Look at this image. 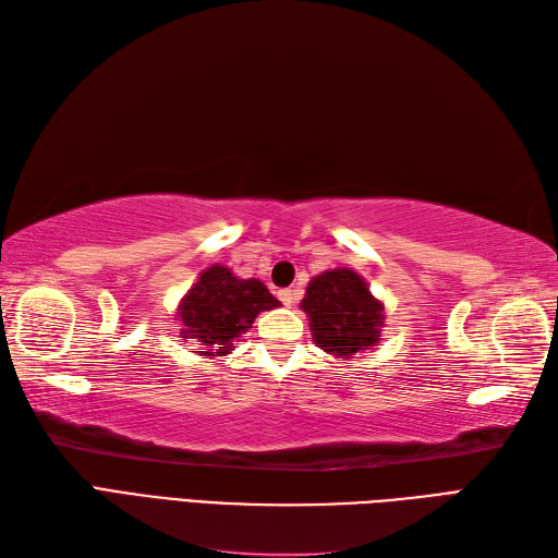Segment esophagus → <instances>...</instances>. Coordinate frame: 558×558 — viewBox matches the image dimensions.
<instances>
[{"label":"esophagus","mask_w":558,"mask_h":558,"mask_svg":"<svg viewBox=\"0 0 558 558\" xmlns=\"http://www.w3.org/2000/svg\"><path fill=\"white\" fill-rule=\"evenodd\" d=\"M295 298H298V291H293V289H283V291H279V300L283 302L286 307H291L293 302H295Z\"/></svg>","instance_id":"esophagus-1"}]
</instances>
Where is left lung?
I'll return each mask as SVG.
<instances>
[{"instance_id": "1", "label": "left lung", "mask_w": 558, "mask_h": 558, "mask_svg": "<svg viewBox=\"0 0 558 558\" xmlns=\"http://www.w3.org/2000/svg\"><path fill=\"white\" fill-rule=\"evenodd\" d=\"M300 307L310 316L314 342L335 359H351L377 347L384 328V305L365 279L349 267L320 272L307 286Z\"/></svg>"}]
</instances>
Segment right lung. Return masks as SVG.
I'll return each instance as SVG.
<instances>
[{
    "label": "right lung",
    "instance_id": "obj_1",
    "mask_svg": "<svg viewBox=\"0 0 558 558\" xmlns=\"http://www.w3.org/2000/svg\"><path fill=\"white\" fill-rule=\"evenodd\" d=\"M281 302L258 279H240L226 265H211L181 300L177 320L181 335L195 340L202 356H226L232 342L246 332L260 312L275 310Z\"/></svg>",
    "mask_w": 558,
    "mask_h": 558
}]
</instances>
